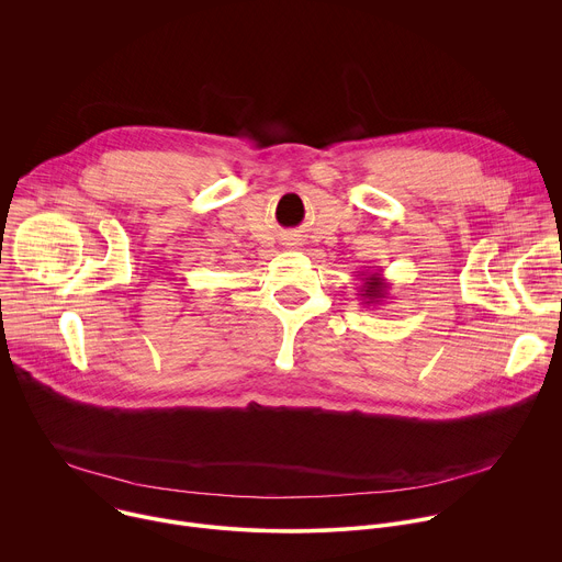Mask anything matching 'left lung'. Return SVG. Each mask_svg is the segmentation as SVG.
<instances>
[{
	"instance_id": "left-lung-1",
	"label": "left lung",
	"mask_w": 562,
	"mask_h": 562,
	"mask_svg": "<svg viewBox=\"0 0 562 562\" xmlns=\"http://www.w3.org/2000/svg\"><path fill=\"white\" fill-rule=\"evenodd\" d=\"M357 277L363 281L359 288V296L366 305H381L387 299L390 283L381 272H361Z\"/></svg>"
}]
</instances>
